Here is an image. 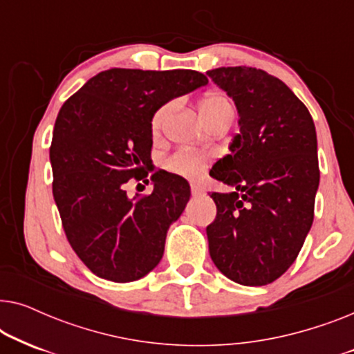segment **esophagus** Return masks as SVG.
<instances>
[{
	"mask_svg": "<svg viewBox=\"0 0 354 354\" xmlns=\"http://www.w3.org/2000/svg\"><path fill=\"white\" fill-rule=\"evenodd\" d=\"M201 187H198V185H195V183H192V195L193 196H198V195H201Z\"/></svg>",
	"mask_w": 354,
	"mask_h": 354,
	"instance_id": "34e87169",
	"label": "esophagus"
}]
</instances>
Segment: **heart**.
<instances>
[{
  "mask_svg": "<svg viewBox=\"0 0 354 354\" xmlns=\"http://www.w3.org/2000/svg\"><path fill=\"white\" fill-rule=\"evenodd\" d=\"M172 103H167L159 108L156 113L153 114L151 118V129L156 132V130L161 129V125L169 114V111L172 109ZM200 111L203 119L207 120L214 115L224 113V111H232V104L229 98L224 93H219V91H214V93H209L205 100L201 101ZM162 169L172 176L177 177H185V178H195L201 174L203 167L206 166V158L203 154L192 153V151H176L169 154L167 158L162 159L161 162Z\"/></svg>",
  "mask_w": 354,
  "mask_h": 354,
  "instance_id": "heart-1",
  "label": "heart"
}]
</instances>
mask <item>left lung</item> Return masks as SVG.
Returning a JSON list of instances; mask_svg holds the SVG:
<instances>
[{
  "instance_id": "1",
  "label": "left lung",
  "mask_w": 354,
  "mask_h": 354,
  "mask_svg": "<svg viewBox=\"0 0 354 354\" xmlns=\"http://www.w3.org/2000/svg\"><path fill=\"white\" fill-rule=\"evenodd\" d=\"M239 111L240 133L211 176L234 192L212 193L217 214L206 227L212 263L248 287L279 279L295 263L314 219L319 187L316 127L306 106L256 67L206 72Z\"/></svg>"
}]
</instances>
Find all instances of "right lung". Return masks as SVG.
<instances>
[{
	"label": "right lung",
	"mask_w": 354,
	"mask_h": 354,
	"mask_svg": "<svg viewBox=\"0 0 354 354\" xmlns=\"http://www.w3.org/2000/svg\"><path fill=\"white\" fill-rule=\"evenodd\" d=\"M206 84L196 71L109 69L62 104L50 148L53 196L72 250L98 277L133 282L161 261L190 185L169 172L153 174L151 195L129 198L124 185L148 176L153 114Z\"/></svg>",
	"instance_id": "obj_1"
}]
</instances>
